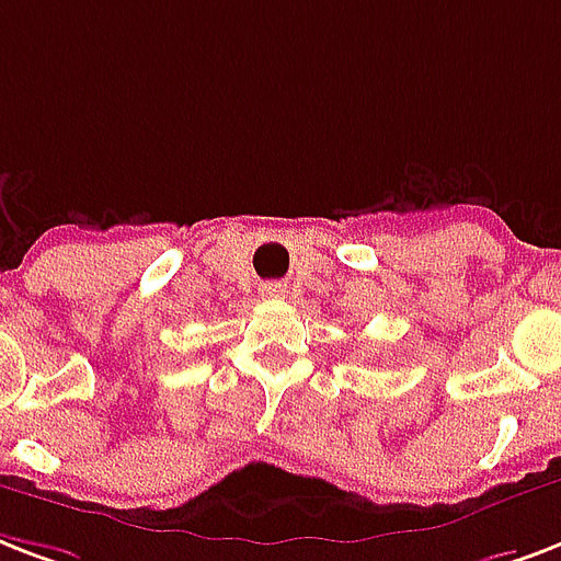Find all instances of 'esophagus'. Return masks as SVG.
<instances>
[{
    "label": "esophagus",
    "mask_w": 561,
    "mask_h": 561,
    "mask_svg": "<svg viewBox=\"0 0 561 561\" xmlns=\"http://www.w3.org/2000/svg\"><path fill=\"white\" fill-rule=\"evenodd\" d=\"M262 294H267V297H279V294H285V288H282V285H264Z\"/></svg>",
    "instance_id": "obj_1"
}]
</instances>
